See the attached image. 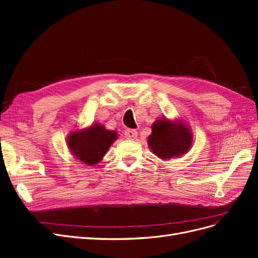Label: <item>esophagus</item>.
<instances>
[{
  "label": "esophagus",
  "instance_id": "obj_1",
  "mask_svg": "<svg viewBox=\"0 0 258 258\" xmlns=\"http://www.w3.org/2000/svg\"><path fill=\"white\" fill-rule=\"evenodd\" d=\"M124 136H126L127 139L135 140L138 136V132L135 129H127V130H124Z\"/></svg>",
  "mask_w": 258,
  "mask_h": 258
}]
</instances>
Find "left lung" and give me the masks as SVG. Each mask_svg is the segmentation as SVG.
<instances>
[{"label": "left lung", "instance_id": "left-lung-1", "mask_svg": "<svg viewBox=\"0 0 258 258\" xmlns=\"http://www.w3.org/2000/svg\"><path fill=\"white\" fill-rule=\"evenodd\" d=\"M191 140L190 131L185 124L159 119L153 124L152 135L148 137V145L156 156L168 159L188 151Z\"/></svg>", "mask_w": 258, "mask_h": 258}]
</instances>
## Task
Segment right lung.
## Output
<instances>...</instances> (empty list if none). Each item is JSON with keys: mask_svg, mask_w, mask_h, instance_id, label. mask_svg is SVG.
<instances>
[{"mask_svg": "<svg viewBox=\"0 0 258 258\" xmlns=\"http://www.w3.org/2000/svg\"><path fill=\"white\" fill-rule=\"evenodd\" d=\"M116 135L115 131L105 130L97 123L85 131L72 132L69 136L68 145L77 158L92 166L103 158L108 147L116 140Z\"/></svg>", "mask_w": 258, "mask_h": 258, "instance_id": "right-lung-1", "label": "right lung"}]
</instances>
